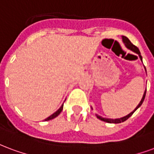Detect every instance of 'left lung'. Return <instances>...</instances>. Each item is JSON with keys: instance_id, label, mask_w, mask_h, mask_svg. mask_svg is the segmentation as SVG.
Here are the masks:
<instances>
[{"instance_id": "8db88e82", "label": "left lung", "mask_w": 154, "mask_h": 154, "mask_svg": "<svg viewBox=\"0 0 154 154\" xmlns=\"http://www.w3.org/2000/svg\"><path fill=\"white\" fill-rule=\"evenodd\" d=\"M122 42H124V44H125V45L126 46V48H128L129 50H131V51H132L133 52H135V53H136V54L139 55V57H140V60L142 61V56H141L140 54V51H139V49L135 46V45H134L133 44H132L131 42H130V40L126 37V36H122ZM144 68H145V67H144ZM146 70V69H145ZM145 94H146V91H144V95H143V97H142V99H141V101L140 102V103L138 104L137 107L135 108L133 111H132L131 113H129L128 115H126V116H125V117H123V118H117V119H110V118H102L101 116H99V115L96 114V117H97V118H99L100 120L101 121H103V122H109V123H121V122H125L126 120H127L128 118L131 116L134 112L136 111V109H139L140 107L141 106V104L143 103V102H144V98H145Z\"/></svg>"}]
</instances>
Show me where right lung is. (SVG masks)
Here are the masks:
<instances>
[{
    "label": "right lung",
    "mask_w": 154,
    "mask_h": 154,
    "mask_svg": "<svg viewBox=\"0 0 154 154\" xmlns=\"http://www.w3.org/2000/svg\"><path fill=\"white\" fill-rule=\"evenodd\" d=\"M63 103L62 106H61V107H60V109H58V110H57L56 112H54V113H53V114L51 115V116H50V117H48V118H46V119H45V121H50V120H51V119H54V118H56L57 116H59V115H60V112H62V110H63Z\"/></svg>",
    "instance_id": "add662e5"
}]
</instances>
